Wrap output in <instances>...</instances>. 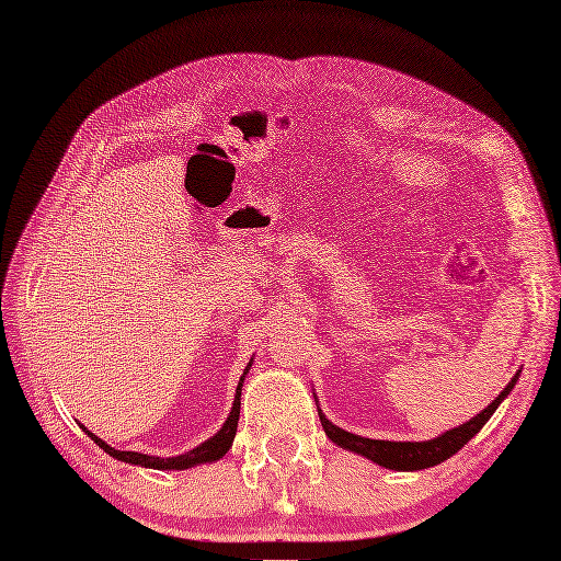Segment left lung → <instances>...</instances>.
Wrapping results in <instances>:
<instances>
[{"instance_id":"8db88e82","label":"left lung","mask_w":561,"mask_h":561,"mask_svg":"<svg viewBox=\"0 0 561 561\" xmlns=\"http://www.w3.org/2000/svg\"><path fill=\"white\" fill-rule=\"evenodd\" d=\"M515 383H517V377L507 383L503 388V393L478 416L463 423V426L447 431L445 435L428 439V443H386V439H369V437L353 435V433H346L339 426H334V423H330L325 416H322L320 410H318V416H320V423H322V428H325L328 437L339 447L351 449L355 454H363V456L371 458L375 463L390 468V470H423V468H431V466L447 461V458L461 449L472 435H478L484 423L491 419V414L496 412L501 400L511 393Z\"/></svg>"}]
</instances>
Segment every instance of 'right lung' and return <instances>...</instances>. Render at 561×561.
<instances>
[{
    "mask_svg": "<svg viewBox=\"0 0 561 561\" xmlns=\"http://www.w3.org/2000/svg\"><path fill=\"white\" fill-rule=\"evenodd\" d=\"M241 386H243V377H241V383L239 388H236V400H233V407H231V414L227 419V423L222 426V431H217L208 443L198 445L196 449L186 451L182 456H173V458H161V456H147V454H138V451H118V449H112L107 443H103L98 435L89 433L93 443L105 449L110 456L118 458V461H126V463H133V466H145V468H157V470H184V468H192L196 463H208V461H217V458H222L231 443H233V435H236V426H239V414H241Z\"/></svg>",
    "mask_w": 561,
    "mask_h": 561,
    "instance_id": "right-lung-1",
    "label": "right lung"
}]
</instances>
